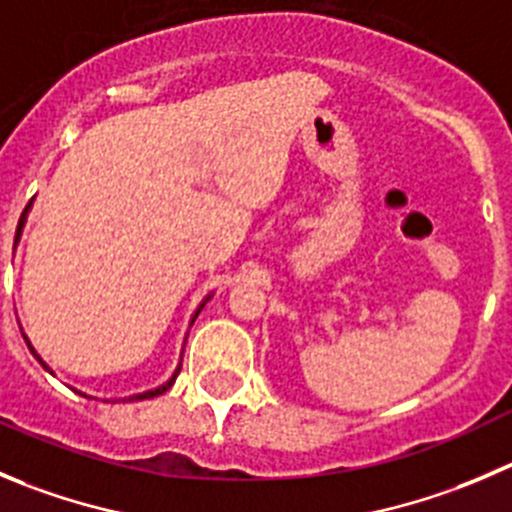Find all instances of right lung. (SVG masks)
Here are the masks:
<instances>
[{
  "instance_id": "1",
  "label": "right lung",
  "mask_w": 512,
  "mask_h": 512,
  "mask_svg": "<svg viewBox=\"0 0 512 512\" xmlns=\"http://www.w3.org/2000/svg\"><path fill=\"white\" fill-rule=\"evenodd\" d=\"M29 208H32V201H29V203H27V208H24L22 218H19V226H17V236H14V246H17L19 236H22V228H24V221H27V213H29ZM208 299H211V294H208V296H206V299H203V301H201V306H198V309H196V314H193V319H191V326H193V321H196V316H198V314H201V309H203V306H206V301H208ZM22 337H24V342H27L29 352H32V354H34V359H37V362H40V364H42V367H45V369H47V372H50V374H52V369H50V367H47V362H45V359H42V357H40V354H37V349H34V347H32V342H29V339H27V334H22ZM178 372H180V364H178V369H175V372H173V377H170V379H168V382H163V384H160V387H155V389H148V392H143V394H133V397H128V402H138V399H153V397H158V394L168 392V389H170V387H173V382H175V377H178ZM85 397H87V394H85Z\"/></svg>"
}]
</instances>
